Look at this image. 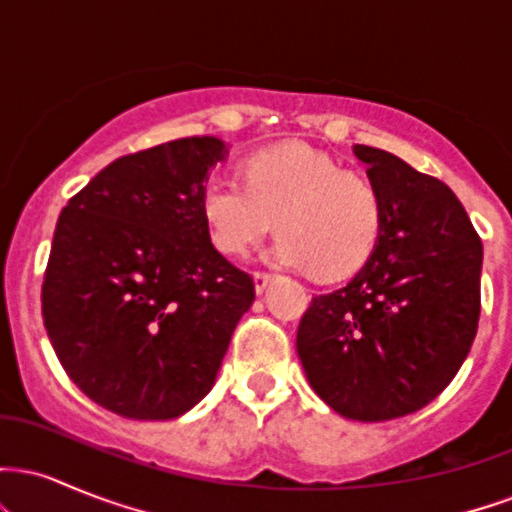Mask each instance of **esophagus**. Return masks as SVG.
Here are the masks:
<instances>
[{"label":"esophagus","instance_id":"34e87169","mask_svg":"<svg viewBox=\"0 0 512 512\" xmlns=\"http://www.w3.org/2000/svg\"><path fill=\"white\" fill-rule=\"evenodd\" d=\"M252 279H255V291L262 293V291L269 286V281L274 279V274H269V272H255V274H252Z\"/></svg>","mask_w":512,"mask_h":512}]
</instances>
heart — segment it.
<instances>
[{"label":"heart","instance_id":"1","mask_svg":"<svg viewBox=\"0 0 512 512\" xmlns=\"http://www.w3.org/2000/svg\"><path fill=\"white\" fill-rule=\"evenodd\" d=\"M240 173L243 185L214 175L199 192L202 219L221 252L250 255L276 221L274 260L317 279H344L373 255L383 195L366 173L305 144L255 151Z\"/></svg>","mask_w":512,"mask_h":512}]
</instances>
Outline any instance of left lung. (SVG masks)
I'll use <instances>...</instances> for the list:
<instances>
[{"instance_id":"left-lung-1","label":"left lung","mask_w":512,"mask_h":512,"mask_svg":"<svg viewBox=\"0 0 512 512\" xmlns=\"http://www.w3.org/2000/svg\"><path fill=\"white\" fill-rule=\"evenodd\" d=\"M383 195V233L349 284L315 296L296 349L337 414L390 421L433 402L472 349L484 248L445 182L356 144Z\"/></svg>"}]
</instances>
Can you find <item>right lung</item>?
I'll use <instances>...</instances> for the list:
<instances>
[{
  "instance_id": "add662e5",
  "label": "right lung",
  "mask_w": 512,
  "mask_h": 512,
  "mask_svg": "<svg viewBox=\"0 0 512 512\" xmlns=\"http://www.w3.org/2000/svg\"><path fill=\"white\" fill-rule=\"evenodd\" d=\"M216 137H185L105 166L57 219L43 320L62 368L125 419L168 421L214 387L252 276L211 245L199 209Z\"/></svg>"
}]
</instances>
